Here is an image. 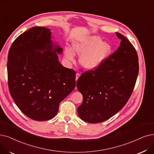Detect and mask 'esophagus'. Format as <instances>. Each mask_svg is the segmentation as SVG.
<instances>
[{"mask_svg": "<svg viewBox=\"0 0 154 154\" xmlns=\"http://www.w3.org/2000/svg\"><path fill=\"white\" fill-rule=\"evenodd\" d=\"M80 76V75H79V73H76V82L78 80V78Z\"/></svg>", "mask_w": 154, "mask_h": 154, "instance_id": "obj_1", "label": "esophagus"}]
</instances>
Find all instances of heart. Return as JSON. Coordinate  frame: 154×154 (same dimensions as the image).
I'll use <instances>...</instances> for the list:
<instances>
[{
  "label": "heart",
  "instance_id": "1",
  "mask_svg": "<svg viewBox=\"0 0 154 154\" xmlns=\"http://www.w3.org/2000/svg\"><path fill=\"white\" fill-rule=\"evenodd\" d=\"M112 51V45L107 42H102L100 36H85L72 43L71 49H66L65 56L71 61L75 60V54L80 56L79 63L84 69L92 70L100 66Z\"/></svg>",
  "mask_w": 154,
  "mask_h": 154
}]
</instances>
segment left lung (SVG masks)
I'll return each mask as SVG.
<instances>
[{
  "label": "left lung",
  "instance_id": "obj_1",
  "mask_svg": "<svg viewBox=\"0 0 154 154\" xmlns=\"http://www.w3.org/2000/svg\"><path fill=\"white\" fill-rule=\"evenodd\" d=\"M116 33L121 39L118 49L95 69L82 73L76 82L83 98L78 114L89 123L103 122L118 113L130 98L137 81V52L123 35Z\"/></svg>",
  "mask_w": 154,
  "mask_h": 154
}]
</instances>
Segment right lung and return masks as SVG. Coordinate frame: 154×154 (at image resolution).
<instances>
[{
	"instance_id": "add662e5",
	"label": "right lung",
	"mask_w": 154,
	"mask_h": 154,
	"mask_svg": "<svg viewBox=\"0 0 154 154\" xmlns=\"http://www.w3.org/2000/svg\"><path fill=\"white\" fill-rule=\"evenodd\" d=\"M51 29L36 26L20 35L8 57L11 95L21 112L35 121L51 119L59 103L75 89L76 72L60 63L63 48Z\"/></svg>"
}]
</instances>
